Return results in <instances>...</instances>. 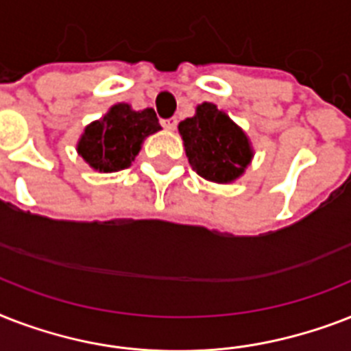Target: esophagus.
Listing matches in <instances>:
<instances>
[{
    "label": "esophagus",
    "instance_id": "1",
    "mask_svg": "<svg viewBox=\"0 0 351 351\" xmlns=\"http://www.w3.org/2000/svg\"><path fill=\"white\" fill-rule=\"evenodd\" d=\"M176 123H178V120H176V118H167V120H162V125H164L167 131H175Z\"/></svg>",
    "mask_w": 351,
    "mask_h": 351
}]
</instances>
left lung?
Wrapping results in <instances>:
<instances>
[{
    "instance_id": "1",
    "label": "left lung",
    "mask_w": 351,
    "mask_h": 351,
    "mask_svg": "<svg viewBox=\"0 0 351 351\" xmlns=\"http://www.w3.org/2000/svg\"><path fill=\"white\" fill-rule=\"evenodd\" d=\"M178 132L193 171L215 184L239 180L255 156L244 129L211 101L198 104L195 114L178 123Z\"/></svg>"
}]
</instances>
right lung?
I'll list each match as a JSON object with an SVG mask.
<instances>
[{"label": "right lung", "mask_w": 351, "mask_h": 351, "mask_svg": "<svg viewBox=\"0 0 351 351\" xmlns=\"http://www.w3.org/2000/svg\"><path fill=\"white\" fill-rule=\"evenodd\" d=\"M160 129L153 109L134 111L129 104L120 101L85 127L76 151L90 169L117 173L134 162L143 140Z\"/></svg>", "instance_id": "obj_1"}]
</instances>
